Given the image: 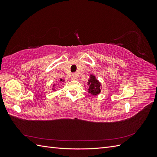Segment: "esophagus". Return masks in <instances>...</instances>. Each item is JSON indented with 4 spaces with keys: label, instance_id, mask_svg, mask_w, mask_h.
Here are the masks:
<instances>
[{
    "label": "esophagus",
    "instance_id": "esophagus-1",
    "mask_svg": "<svg viewBox=\"0 0 157 157\" xmlns=\"http://www.w3.org/2000/svg\"><path fill=\"white\" fill-rule=\"evenodd\" d=\"M78 78V75L76 74V73H73L71 75V79L73 80H75Z\"/></svg>",
    "mask_w": 157,
    "mask_h": 157
}]
</instances>
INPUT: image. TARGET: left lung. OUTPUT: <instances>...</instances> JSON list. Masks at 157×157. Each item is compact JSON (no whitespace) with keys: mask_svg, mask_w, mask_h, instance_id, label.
<instances>
[{"mask_svg":"<svg viewBox=\"0 0 157 157\" xmlns=\"http://www.w3.org/2000/svg\"><path fill=\"white\" fill-rule=\"evenodd\" d=\"M88 85H89V93L91 94L94 96H96V95L100 93L101 90L100 86L101 84L99 82L98 80L95 77V76L93 75H90V77L88 80Z\"/></svg>","mask_w":157,"mask_h":157,"instance_id":"1","label":"left lung"}]
</instances>
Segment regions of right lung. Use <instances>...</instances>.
<instances>
[{"instance_id":"right-lung-1","label":"right lung","mask_w":157,"mask_h":157,"mask_svg":"<svg viewBox=\"0 0 157 157\" xmlns=\"http://www.w3.org/2000/svg\"><path fill=\"white\" fill-rule=\"evenodd\" d=\"M60 81H62V79H60Z\"/></svg>"}]
</instances>
